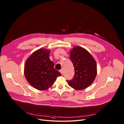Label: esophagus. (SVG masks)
<instances>
[{
  "mask_svg": "<svg viewBox=\"0 0 124 124\" xmlns=\"http://www.w3.org/2000/svg\"><path fill=\"white\" fill-rule=\"evenodd\" d=\"M60 72L61 73V74H63V70H62V69H61V70H60Z\"/></svg>",
  "mask_w": 124,
  "mask_h": 124,
  "instance_id": "esophagus-1",
  "label": "esophagus"
}]
</instances>
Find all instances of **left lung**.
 Instances as JSON below:
<instances>
[{"label": "left lung", "mask_w": 124, "mask_h": 124, "mask_svg": "<svg viewBox=\"0 0 124 124\" xmlns=\"http://www.w3.org/2000/svg\"><path fill=\"white\" fill-rule=\"evenodd\" d=\"M70 58L73 64L75 74L68 85L76 90L86 88L91 84L97 75V65L95 59L86 50L77 46L73 48Z\"/></svg>", "instance_id": "left-lung-1"}]
</instances>
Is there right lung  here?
Instances as JSON below:
<instances>
[{
	"label": "right lung",
	"mask_w": 124,
	"mask_h": 124,
	"mask_svg": "<svg viewBox=\"0 0 124 124\" xmlns=\"http://www.w3.org/2000/svg\"><path fill=\"white\" fill-rule=\"evenodd\" d=\"M50 51L39 49L27 60L24 66V75L29 83L39 90H45L51 87L61 73L54 68L49 58Z\"/></svg>",
	"instance_id": "right-lung-1"
}]
</instances>
